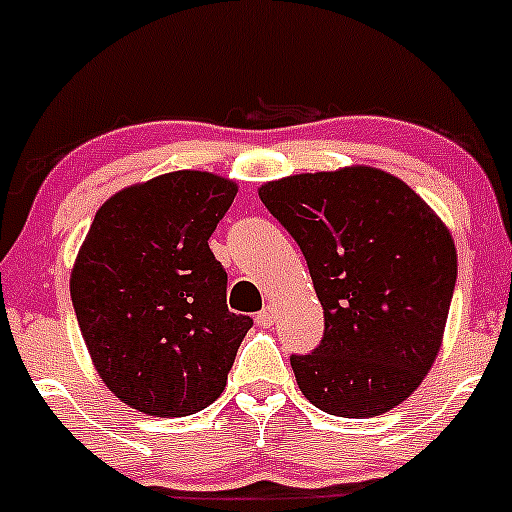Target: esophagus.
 I'll return each mask as SVG.
<instances>
[{
    "instance_id": "1",
    "label": "esophagus",
    "mask_w": 512,
    "mask_h": 512,
    "mask_svg": "<svg viewBox=\"0 0 512 512\" xmlns=\"http://www.w3.org/2000/svg\"><path fill=\"white\" fill-rule=\"evenodd\" d=\"M255 322L260 324L262 329L272 327V324H275V307H265V309H262V312H257Z\"/></svg>"
}]
</instances>
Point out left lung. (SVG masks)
I'll return each mask as SVG.
<instances>
[{
    "label": "left lung",
    "mask_w": 512,
    "mask_h": 512,
    "mask_svg": "<svg viewBox=\"0 0 512 512\" xmlns=\"http://www.w3.org/2000/svg\"><path fill=\"white\" fill-rule=\"evenodd\" d=\"M307 260L324 337L292 354L302 394L332 416H381L409 399L441 349L458 257L451 232L396 175L342 168L260 188Z\"/></svg>",
    "instance_id": "1"
}]
</instances>
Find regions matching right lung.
<instances>
[{"label": "right lung", "mask_w": 512, "mask_h": 512, "mask_svg": "<svg viewBox=\"0 0 512 512\" xmlns=\"http://www.w3.org/2000/svg\"><path fill=\"white\" fill-rule=\"evenodd\" d=\"M237 185L175 170L98 208L71 272L91 359L131 409L178 418L223 394L252 319L227 309V272L208 240Z\"/></svg>", "instance_id": "obj_1"}]
</instances>
